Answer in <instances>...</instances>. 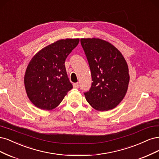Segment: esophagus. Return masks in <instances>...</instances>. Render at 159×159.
Listing matches in <instances>:
<instances>
[{"mask_svg":"<svg viewBox=\"0 0 159 159\" xmlns=\"http://www.w3.org/2000/svg\"><path fill=\"white\" fill-rule=\"evenodd\" d=\"M73 87L75 89H79V87H80V84H79V83H74L73 84Z\"/></svg>","mask_w":159,"mask_h":159,"instance_id":"obj_1","label":"esophagus"}]
</instances>
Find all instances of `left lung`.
Segmentation results:
<instances>
[{
	"instance_id": "left-lung-1",
	"label": "left lung",
	"mask_w": 159,
	"mask_h": 159,
	"mask_svg": "<svg viewBox=\"0 0 159 159\" xmlns=\"http://www.w3.org/2000/svg\"><path fill=\"white\" fill-rule=\"evenodd\" d=\"M80 43L89 61L92 86L84 93L89 104L98 111L118 105L127 93L129 69L124 56L108 42L99 38H82Z\"/></svg>"
}]
</instances>
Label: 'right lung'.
<instances>
[{
    "label": "right lung",
    "mask_w": 159,
    "mask_h": 159,
    "mask_svg": "<svg viewBox=\"0 0 159 159\" xmlns=\"http://www.w3.org/2000/svg\"><path fill=\"white\" fill-rule=\"evenodd\" d=\"M79 40H58L39 51L30 60L24 75V86L28 98L38 108H55L72 89L65 62Z\"/></svg>",
    "instance_id": "right-lung-1"
}]
</instances>
